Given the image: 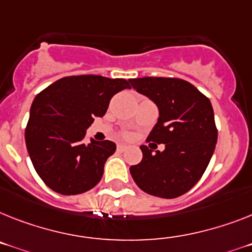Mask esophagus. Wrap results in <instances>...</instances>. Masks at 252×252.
<instances>
[{"instance_id":"esophagus-1","label":"esophagus","mask_w":252,"mask_h":252,"mask_svg":"<svg viewBox=\"0 0 252 252\" xmlns=\"http://www.w3.org/2000/svg\"><path fill=\"white\" fill-rule=\"evenodd\" d=\"M126 150V145H118V151L123 152Z\"/></svg>"}]
</instances>
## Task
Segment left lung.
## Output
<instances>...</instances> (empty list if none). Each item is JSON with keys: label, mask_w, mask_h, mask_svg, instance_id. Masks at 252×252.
I'll use <instances>...</instances> for the list:
<instances>
[{"label": "left lung", "mask_w": 252, "mask_h": 252, "mask_svg": "<svg viewBox=\"0 0 252 252\" xmlns=\"http://www.w3.org/2000/svg\"><path fill=\"white\" fill-rule=\"evenodd\" d=\"M129 82L158 106V123L147 141L165 145L161 152L141 146L142 161L129 168L133 181L156 197H179L200 181L214 154L218 130L210 100L193 84L177 78Z\"/></svg>", "instance_id": "1"}]
</instances>
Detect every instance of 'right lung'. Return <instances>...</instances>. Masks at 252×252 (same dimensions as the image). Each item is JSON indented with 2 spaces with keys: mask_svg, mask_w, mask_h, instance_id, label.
Segmentation results:
<instances>
[{
  "mask_svg": "<svg viewBox=\"0 0 252 252\" xmlns=\"http://www.w3.org/2000/svg\"><path fill=\"white\" fill-rule=\"evenodd\" d=\"M130 88L129 80L101 75L65 77L34 98L25 129V143L35 172L61 194L90 191L101 181L103 166L116 145L84 142L94 118L105 115L111 97Z\"/></svg>",
  "mask_w": 252,
  "mask_h": 252,
  "instance_id": "1",
  "label": "right lung"
}]
</instances>
